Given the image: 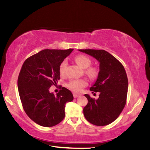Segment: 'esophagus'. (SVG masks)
Segmentation results:
<instances>
[{"mask_svg": "<svg viewBox=\"0 0 150 150\" xmlns=\"http://www.w3.org/2000/svg\"><path fill=\"white\" fill-rule=\"evenodd\" d=\"M78 96H79V95H77V94H76V93H73V97H74V98H77Z\"/></svg>", "mask_w": 150, "mask_h": 150, "instance_id": "esophagus-1", "label": "esophagus"}]
</instances>
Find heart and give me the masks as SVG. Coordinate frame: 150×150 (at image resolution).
I'll use <instances>...</instances> for the list:
<instances>
[{
	"label": "heart",
	"mask_w": 150,
	"mask_h": 150,
	"mask_svg": "<svg viewBox=\"0 0 150 150\" xmlns=\"http://www.w3.org/2000/svg\"><path fill=\"white\" fill-rule=\"evenodd\" d=\"M75 62L81 67L86 69L85 73L91 78H95L98 74V69L96 67H89L91 64V60L89 57L84 55H79L75 57ZM67 61L63 60L60 63L59 71L61 75H64L67 67ZM88 83L85 79H74L71 80L67 83V87L74 93H80L83 88L87 85Z\"/></svg>",
	"instance_id": "obj_1"
}]
</instances>
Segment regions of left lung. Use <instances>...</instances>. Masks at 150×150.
<instances>
[{
    "instance_id": "1",
    "label": "left lung",
    "mask_w": 150,
    "mask_h": 150,
    "mask_svg": "<svg viewBox=\"0 0 150 150\" xmlns=\"http://www.w3.org/2000/svg\"><path fill=\"white\" fill-rule=\"evenodd\" d=\"M99 62L98 77L90 90L99 92L98 99L85 95L88 103L83 108L87 120L96 126H106L120 115L126 103L128 81L124 66L103 50H79Z\"/></svg>"
}]
</instances>
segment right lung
<instances>
[{"label": "right lung", "instance_id": "1", "mask_svg": "<svg viewBox=\"0 0 150 150\" xmlns=\"http://www.w3.org/2000/svg\"><path fill=\"white\" fill-rule=\"evenodd\" d=\"M73 50H42L22 65L18 78L20 100L26 115L40 126L52 127L61 122L66 103L73 100L71 92L65 87L56 95L49 91L59 80L60 63Z\"/></svg>", "mask_w": 150, "mask_h": 150}]
</instances>
